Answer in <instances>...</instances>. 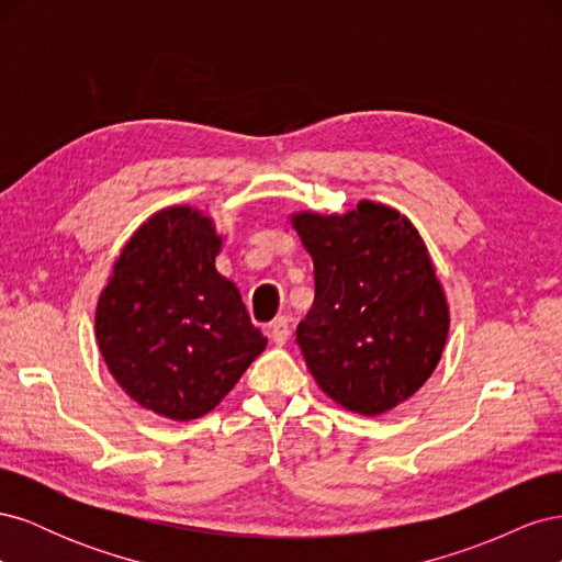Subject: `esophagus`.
I'll use <instances>...</instances> for the list:
<instances>
[{
	"label": "esophagus",
	"instance_id": "1",
	"mask_svg": "<svg viewBox=\"0 0 562 562\" xmlns=\"http://www.w3.org/2000/svg\"><path fill=\"white\" fill-rule=\"evenodd\" d=\"M269 337H271V342L279 347H283L288 342V337H291V326H288L285 316H279L269 323Z\"/></svg>",
	"mask_w": 562,
	"mask_h": 562
}]
</instances>
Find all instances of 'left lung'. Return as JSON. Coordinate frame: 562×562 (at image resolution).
<instances>
[{"instance_id": "8db88e82", "label": "left lung", "mask_w": 562, "mask_h": 562, "mask_svg": "<svg viewBox=\"0 0 562 562\" xmlns=\"http://www.w3.org/2000/svg\"><path fill=\"white\" fill-rule=\"evenodd\" d=\"M314 260V304L297 345L316 384L359 415H384L431 378L450 312L411 220L361 201L345 215L295 213Z\"/></svg>"}]
</instances>
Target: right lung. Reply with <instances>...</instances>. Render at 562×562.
Segmentation results:
<instances>
[{"label":"right lung","instance_id":"1","mask_svg":"<svg viewBox=\"0 0 562 562\" xmlns=\"http://www.w3.org/2000/svg\"><path fill=\"white\" fill-rule=\"evenodd\" d=\"M223 236L192 206L143 223L95 307L100 353L145 411L190 422L211 413L267 347L239 288L215 269Z\"/></svg>","mask_w":562,"mask_h":562}]
</instances>
